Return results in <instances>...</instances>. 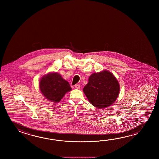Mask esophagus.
I'll return each mask as SVG.
<instances>
[{
    "label": "esophagus",
    "mask_w": 159,
    "mask_h": 159,
    "mask_svg": "<svg viewBox=\"0 0 159 159\" xmlns=\"http://www.w3.org/2000/svg\"><path fill=\"white\" fill-rule=\"evenodd\" d=\"M75 88H76V89H80L81 86H80V84H76L75 85Z\"/></svg>",
    "instance_id": "obj_1"
}]
</instances>
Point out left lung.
<instances>
[{"instance_id": "left-lung-1", "label": "left lung", "mask_w": 159, "mask_h": 159, "mask_svg": "<svg viewBox=\"0 0 159 159\" xmlns=\"http://www.w3.org/2000/svg\"><path fill=\"white\" fill-rule=\"evenodd\" d=\"M83 91L91 105L97 108H106L118 98L120 86L110 71L103 70L92 74Z\"/></svg>"}]
</instances>
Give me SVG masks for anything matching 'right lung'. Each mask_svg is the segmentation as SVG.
I'll return each instance as SVG.
<instances>
[{"label":"right lung","mask_w":159,"mask_h":159,"mask_svg":"<svg viewBox=\"0 0 159 159\" xmlns=\"http://www.w3.org/2000/svg\"><path fill=\"white\" fill-rule=\"evenodd\" d=\"M41 93L48 100L59 102L65 94L71 90L68 81L57 73H50L44 75L39 82Z\"/></svg>","instance_id":"1"}]
</instances>
